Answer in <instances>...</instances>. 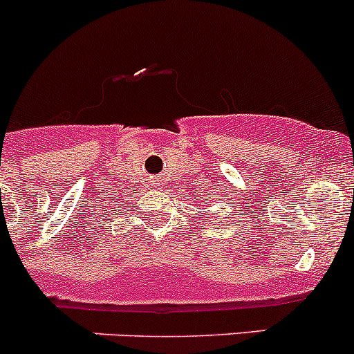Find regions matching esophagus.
<instances>
[{
  "label": "esophagus",
  "mask_w": 354,
  "mask_h": 354,
  "mask_svg": "<svg viewBox=\"0 0 354 354\" xmlns=\"http://www.w3.org/2000/svg\"><path fill=\"white\" fill-rule=\"evenodd\" d=\"M158 182H160V180H155V184H158Z\"/></svg>",
  "instance_id": "1"
}]
</instances>
